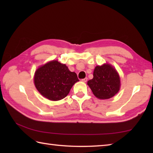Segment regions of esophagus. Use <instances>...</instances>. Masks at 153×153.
I'll use <instances>...</instances> for the list:
<instances>
[{
	"label": "esophagus",
	"mask_w": 153,
	"mask_h": 153,
	"mask_svg": "<svg viewBox=\"0 0 153 153\" xmlns=\"http://www.w3.org/2000/svg\"><path fill=\"white\" fill-rule=\"evenodd\" d=\"M87 80H88V78H87V77H86V78L82 79V82H87Z\"/></svg>",
	"instance_id": "34e87169"
}]
</instances>
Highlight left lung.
Instances as JSON below:
<instances>
[{
	"instance_id": "1",
	"label": "left lung",
	"mask_w": 153,
	"mask_h": 153,
	"mask_svg": "<svg viewBox=\"0 0 153 153\" xmlns=\"http://www.w3.org/2000/svg\"><path fill=\"white\" fill-rule=\"evenodd\" d=\"M88 85L96 97L99 99H108L120 90V76L110 65L97 66L93 73V78L88 82Z\"/></svg>"
}]
</instances>
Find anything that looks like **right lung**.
<instances>
[{"label":"right lung","instance_id":"obj_1","mask_svg":"<svg viewBox=\"0 0 153 153\" xmlns=\"http://www.w3.org/2000/svg\"><path fill=\"white\" fill-rule=\"evenodd\" d=\"M77 74L69 70L65 65L57 61L48 62L36 71L34 84L41 94L51 100H59L69 94Z\"/></svg>","mask_w":153,"mask_h":153}]
</instances>
